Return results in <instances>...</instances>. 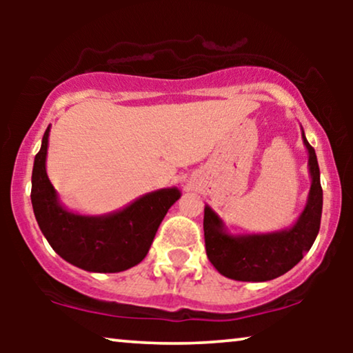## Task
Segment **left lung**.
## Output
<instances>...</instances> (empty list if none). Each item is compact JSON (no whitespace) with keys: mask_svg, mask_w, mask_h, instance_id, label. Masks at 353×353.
Wrapping results in <instances>:
<instances>
[{"mask_svg":"<svg viewBox=\"0 0 353 353\" xmlns=\"http://www.w3.org/2000/svg\"><path fill=\"white\" fill-rule=\"evenodd\" d=\"M302 139L308 151L312 186L307 204L292 226L273 233L231 234L223 220L205 205L204 238L207 257L223 276L236 281H270L296 267L315 243L323 209L320 167L315 149L308 144L303 130Z\"/></svg>","mask_w":353,"mask_h":353,"instance_id":"8db88e82","label":"left lung"}]
</instances>
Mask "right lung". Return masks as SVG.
<instances>
[{"label":"right lung","instance_id":"obj_1","mask_svg":"<svg viewBox=\"0 0 353 353\" xmlns=\"http://www.w3.org/2000/svg\"><path fill=\"white\" fill-rule=\"evenodd\" d=\"M50 127L41 139L32 172L33 214L48 243L65 262L86 272L119 273L146 257L163 216L181 192L163 188L105 215L67 210L46 173Z\"/></svg>","mask_w":353,"mask_h":353}]
</instances>
